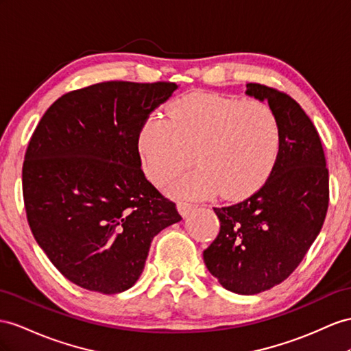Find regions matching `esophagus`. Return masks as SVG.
<instances>
[{"instance_id":"34e87169","label":"esophagus","mask_w":351,"mask_h":351,"mask_svg":"<svg viewBox=\"0 0 351 351\" xmlns=\"http://www.w3.org/2000/svg\"><path fill=\"white\" fill-rule=\"evenodd\" d=\"M178 210L179 213L182 215V217H188L190 215V212L194 209V204L193 203H188V202H178Z\"/></svg>"}]
</instances>
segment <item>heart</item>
<instances>
[{
  "mask_svg": "<svg viewBox=\"0 0 351 351\" xmlns=\"http://www.w3.org/2000/svg\"><path fill=\"white\" fill-rule=\"evenodd\" d=\"M280 147V124L271 106L210 93L185 96L154 114L139 132L138 148L151 181L165 184L193 163L199 167L175 179L170 191L203 199L217 193L240 199L271 172Z\"/></svg>",
  "mask_w": 351,
  "mask_h": 351,
  "instance_id": "obj_1",
  "label": "heart"
}]
</instances>
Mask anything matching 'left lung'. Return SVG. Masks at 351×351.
Segmentation results:
<instances>
[{
	"label": "left lung",
	"instance_id": "left-lung-1",
	"mask_svg": "<svg viewBox=\"0 0 351 351\" xmlns=\"http://www.w3.org/2000/svg\"><path fill=\"white\" fill-rule=\"evenodd\" d=\"M246 87V95L271 106L280 147L263 188L243 202L213 208L221 230L203 258L226 289L255 295L289 277L319 236L329 172L319 133L300 104L271 87Z\"/></svg>",
	"mask_w": 351,
	"mask_h": 351
}]
</instances>
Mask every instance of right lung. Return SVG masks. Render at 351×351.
Listing matches in <instances>:
<instances>
[{
  "label": "right lung",
  "instance_id": "right-lung-1",
  "mask_svg": "<svg viewBox=\"0 0 351 351\" xmlns=\"http://www.w3.org/2000/svg\"><path fill=\"white\" fill-rule=\"evenodd\" d=\"M175 83L105 82L60 96L26 149L22 185L32 234L51 264L87 291L119 293L151 241L182 218L143 175L139 132Z\"/></svg>",
  "mask_w": 351,
  "mask_h": 351
}]
</instances>
